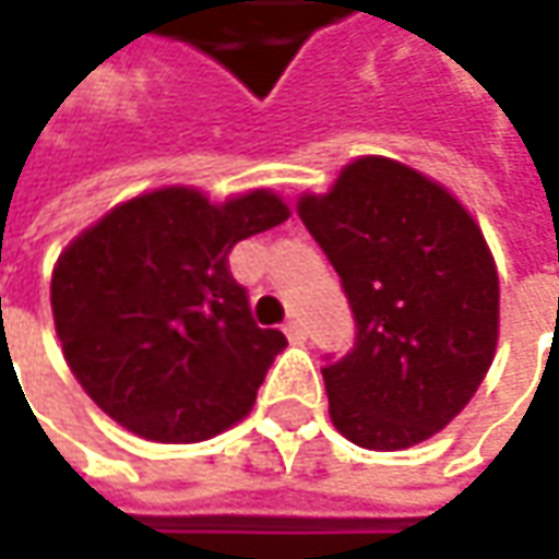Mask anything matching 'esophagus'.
I'll list each match as a JSON object with an SVG mask.
<instances>
[{
    "label": "esophagus",
    "instance_id": "1",
    "mask_svg": "<svg viewBox=\"0 0 559 559\" xmlns=\"http://www.w3.org/2000/svg\"><path fill=\"white\" fill-rule=\"evenodd\" d=\"M286 335H289L292 342H305L308 330H305V323H301L298 317H292L289 323H286Z\"/></svg>",
    "mask_w": 559,
    "mask_h": 559
}]
</instances>
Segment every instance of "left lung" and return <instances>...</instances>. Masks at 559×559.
I'll list each match as a JSON object with an SVG mask.
<instances>
[{
    "label": "left lung",
    "instance_id": "obj_1",
    "mask_svg": "<svg viewBox=\"0 0 559 559\" xmlns=\"http://www.w3.org/2000/svg\"><path fill=\"white\" fill-rule=\"evenodd\" d=\"M298 217L355 313V348L326 357L330 417L348 441L401 451L476 395L498 345V270L444 186L392 158H357Z\"/></svg>",
    "mask_w": 559,
    "mask_h": 559
}]
</instances>
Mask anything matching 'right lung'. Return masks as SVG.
I'll return each instance as SVG.
<instances>
[{"label": "right lung", "mask_w": 559, "mask_h": 559, "mask_svg": "<svg viewBox=\"0 0 559 559\" xmlns=\"http://www.w3.org/2000/svg\"><path fill=\"white\" fill-rule=\"evenodd\" d=\"M286 217L267 189L211 204L167 186L83 229L55 264L52 313L86 395L130 432L174 444L246 417L286 335L254 323L229 251Z\"/></svg>", "instance_id": "right-lung-1"}]
</instances>
